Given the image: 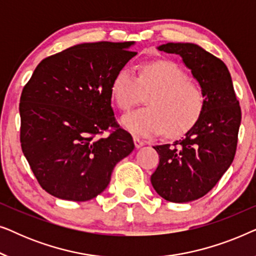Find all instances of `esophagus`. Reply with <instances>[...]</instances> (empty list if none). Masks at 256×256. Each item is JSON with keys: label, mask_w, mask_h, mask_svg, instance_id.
Here are the masks:
<instances>
[{"label": "esophagus", "mask_w": 256, "mask_h": 256, "mask_svg": "<svg viewBox=\"0 0 256 256\" xmlns=\"http://www.w3.org/2000/svg\"><path fill=\"white\" fill-rule=\"evenodd\" d=\"M132 140H134V143H135L136 148H141L142 146L146 144V142L143 141V140L140 138L138 136H132Z\"/></svg>", "instance_id": "1"}]
</instances>
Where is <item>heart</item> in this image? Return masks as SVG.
Instances as JSON below:
<instances>
[{
    "instance_id": "b5f03b06",
    "label": "heart",
    "mask_w": 256,
    "mask_h": 256,
    "mask_svg": "<svg viewBox=\"0 0 256 256\" xmlns=\"http://www.w3.org/2000/svg\"><path fill=\"white\" fill-rule=\"evenodd\" d=\"M149 107L132 112L122 118L128 130L142 136L166 132L169 138L185 134L197 124L205 106V98L197 84L176 62L158 60L143 65L138 76L129 66L115 74L110 94L121 110H129L149 94Z\"/></svg>"
}]
</instances>
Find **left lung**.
Returning a JSON list of instances; mask_svg holds the SVG:
<instances>
[{"label":"left lung","instance_id":"obj_1","mask_svg":"<svg viewBox=\"0 0 256 256\" xmlns=\"http://www.w3.org/2000/svg\"><path fill=\"white\" fill-rule=\"evenodd\" d=\"M158 50L183 58L202 87L205 106L185 138L154 146L160 163L150 180L166 200L192 202L208 194L232 164L241 108L228 68L216 56L191 43H168Z\"/></svg>","mask_w":256,"mask_h":256}]
</instances>
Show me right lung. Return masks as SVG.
I'll list each match as a JSON object with an SVG mask.
<instances>
[{
	"label": "right lung",
	"mask_w": 256,
	"mask_h": 256,
	"mask_svg": "<svg viewBox=\"0 0 256 256\" xmlns=\"http://www.w3.org/2000/svg\"><path fill=\"white\" fill-rule=\"evenodd\" d=\"M132 42L85 43L43 59L20 94L22 152L42 188L86 202L110 182L135 146L112 110L115 74L138 52ZM104 131L110 134L102 138Z\"/></svg>",
	"instance_id": "1"
}]
</instances>
